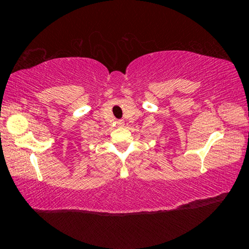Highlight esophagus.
<instances>
[{"label":"esophagus","instance_id":"34e87169","mask_svg":"<svg viewBox=\"0 0 249 249\" xmlns=\"http://www.w3.org/2000/svg\"><path fill=\"white\" fill-rule=\"evenodd\" d=\"M117 124H119V126H123L124 125V122L123 121H119V122H117Z\"/></svg>","mask_w":249,"mask_h":249}]
</instances>
